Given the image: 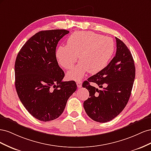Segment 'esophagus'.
Segmentation results:
<instances>
[{
    "instance_id": "esophagus-1",
    "label": "esophagus",
    "mask_w": 151,
    "mask_h": 151,
    "mask_svg": "<svg viewBox=\"0 0 151 151\" xmlns=\"http://www.w3.org/2000/svg\"><path fill=\"white\" fill-rule=\"evenodd\" d=\"M76 84H77V88H80L82 87V84H83V83H82L81 81H77Z\"/></svg>"
}]
</instances>
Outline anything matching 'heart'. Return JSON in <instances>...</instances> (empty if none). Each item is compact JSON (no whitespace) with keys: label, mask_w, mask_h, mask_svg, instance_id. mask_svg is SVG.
Wrapping results in <instances>:
<instances>
[{"label":"heart","mask_w":151,"mask_h":151,"mask_svg":"<svg viewBox=\"0 0 151 151\" xmlns=\"http://www.w3.org/2000/svg\"><path fill=\"white\" fill-rule=\"evenodd\" d=\"M115 52L111 38L89 31H76L67 40V46H59L57 60L65 69H70L79 56L81 61L67 72L68 79L79 81L88 71L96 74L107 66Z\"/></svg>","instance_id":"heart-1"}]
</instances>
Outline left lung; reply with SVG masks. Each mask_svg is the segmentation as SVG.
I'll return each mask as SVG.
<instances>
[{
    "label": "left lung",
    "instance_id": "1",
    "mask_svg": "<svg viewBox=\"0 0 151 151\" xmlns=\"http://www.w3.org/2000/svg\"><path fill=\"white\" fill-rule=\"evenodd\" d=\"M115 56L104 69L85 81L83 87L89 92L84 108L91 119L100 123L113 120L129 101L135 77L133 57L126 45L118 38ZM91 82L98 86L96 88Z\"/></svg>",
    "mask_w": 151,
    "mask_h": 151
}]
</instances>
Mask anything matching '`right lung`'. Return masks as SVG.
<instances>
[{
  "mask_svg": "<svg viewBox=\"0 0 151 151\" xmlns=\"http://www.w3.org/2000/svg\"><path fill=\"white\" fill-rule=\"evenodd\" d=\"M68 33L65 29L40 31L27 41L16 59L17 95L28 111L40 121L60 116L77 89L75 81H62L65 74L55 55L58 42Z\"/></svg>",
  "mask_w": 151,
  "mask_h": 151,
  "instance_id": "obj_1",
  "label": "right lung"
}]
</instances>
